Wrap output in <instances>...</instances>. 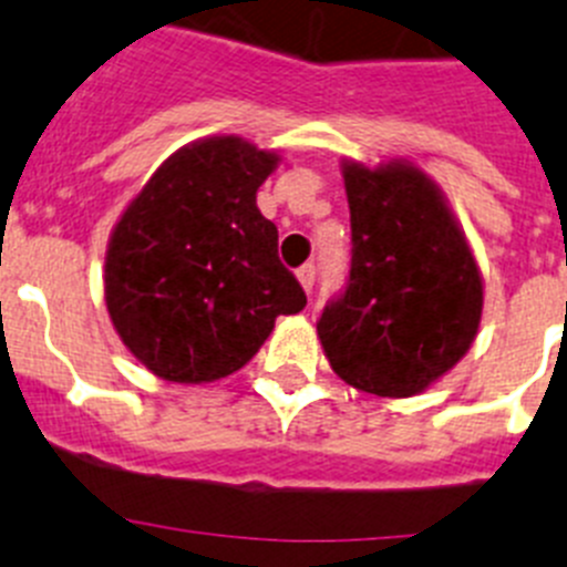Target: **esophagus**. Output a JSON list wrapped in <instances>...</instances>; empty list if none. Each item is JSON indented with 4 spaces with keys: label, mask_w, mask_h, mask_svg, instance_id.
Instances as JSON below:
<instances>
[{
    "label": "esophagus",
    "mask_w": 567,
    "mask_h": 567,
    "mask_svg": "<svg viewBox=\"0 0 567 567\" xmlns=\"http://www.w3.org/2000/svg\"><path fill=\"white\" fill-rule=\"evenodd\" d=\"M295 275H298L303 292H312V287H315V267H312V264H303V267H300Z\"/></svg>",
    "instance_id": "34e87169"
}]
</instances>
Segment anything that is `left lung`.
Listing matches in <instances>:
<instances>
[{
	"instance_id": "left-lung-1",
	"label": "left lung",
	"mask_w": 567,
	"mask_h": 567,
	"mask_svg": "<svg viewBox=\"0 0 567 567\" xmlns=\"http://www.w3.org/2000/svg\"><path fill=\"white\" fill-rule=\"evenodd\" d=\"M352 215L349 287L318 320L332 372L360 392L412 398L477 338L483 272L449 198L405 158L343 162Z\"/></svg>"
}]
</instances>
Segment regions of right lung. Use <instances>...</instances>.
<instances>
[{
  "instance_id": "1",
  "label": "right lung",
  "mask_w": 567,
  "mask_h": 567,
  "mask_svg": "<svg viewBox=\"0 0 567 567\" xmlns=\"http://www.w3.org/2000/svg\"><path fill=\"white\" fill-rule=\"evenodd\" d=\"M280 155L240 135L175 150L118 215L104 303L133 358L169 383L238 372L307 295L278 260V227L255 204Z\"/></svg>"
}]
</instances>
